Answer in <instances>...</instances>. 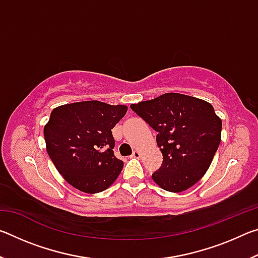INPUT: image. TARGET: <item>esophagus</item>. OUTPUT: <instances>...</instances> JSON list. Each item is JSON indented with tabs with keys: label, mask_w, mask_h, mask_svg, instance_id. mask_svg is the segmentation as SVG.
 I'll list each match as a JSON object with an SVG mask.
<instances>
[{
	"label": "esophagus",
	"mask_w": 258,
	"mask_h": 258,
	"mask_svg": "<svg viewBox=\"0 0 258 258\" xmlns=\"http://www.w3.org/2000/svg\"><path fill=\"white\" fill-rule=\"evenodd\" d=\"M131 157H132V158H137V159H139L140 157H141V152H139V151H134V152H133V155L131 156Z\"/></svg>",
	"instance_id": "esophagus-1"
}]
</instances>
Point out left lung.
Masks as SVG:
<instances>
[{
  "label": "left lung",
  "mask_w": 258,
  "mask_h": 258,
  "mask_svg": "<svg viewBox=\"0 0 258 258\" xmlns=\"http://www.w3.org/2000/svg\"><path fill=\"white\" fill-rule=\"evenodd\" d=\"M157 133L163 164L152 174L161 189L182 192L196 184L211 166L221 142L222 120L211 103L180 93L131 104Z\"/></svg>",
  "instance_id": "8db88e82"
}]
</instances>
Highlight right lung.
Listing matches in <instances>:
<instances>
[{"label":"right lung","instance_id":"obj_1","mask_svg":"<svg viewBox=\"0 0 258 258\" xmlns=\"http://www.w3.org/2000/svg\"><path fill=\"white\" fill-rule=\"evenodd\" d=\"M127 107L82 101L54 108L44 126L46 151L69 184L85 194L108 189L123 169L113 155L111 130Z\"/></svg>","mask_w":258,"mask_h":258}]
</instances>
